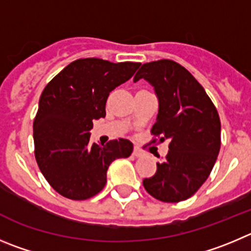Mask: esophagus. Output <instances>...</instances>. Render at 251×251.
<instances>
[{
    "label": "esophagus",
    "mask_w": 251,
    "mask_h": 251,
    "mask_svg": "<svg viewBox=\"0 0 251 251\" xmlns=\"http://www.w3.org/2000/svg\"><path fill=\"white\" fill-rule=\"evenodd\" d=\"M132 154L135 156V157H142V156H144V152H142L140 149H137V147H135V149H133Z\"/></svg>",
    "instance_id": "obj_1"
}]
</instances>
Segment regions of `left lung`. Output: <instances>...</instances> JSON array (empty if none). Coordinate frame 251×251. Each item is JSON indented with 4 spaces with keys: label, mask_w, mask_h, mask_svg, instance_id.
Segmentation results:
<instances>
[{
    "label": "left lung",
    "mask_w": 251,
    "mask_h": 251,
    "mask_svg": "<svg viewBox=\"0 0 251 251\" xmlns=\"http://www.w3.org/2000/svg\"><path fill=\"white\" fill-rule=\"evenodd\" d=\"M149 81L158 99L151 132L170 140L165 160L144 187L156 200H188L207 181L221 150V120L203 86L191 73L170 59L146 63L133 78Z\"/></svg>",
    "instance_id": "obj_1"
}]
</instances>
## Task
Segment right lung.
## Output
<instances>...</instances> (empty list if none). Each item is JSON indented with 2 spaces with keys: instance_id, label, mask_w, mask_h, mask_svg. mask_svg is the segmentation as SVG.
<instances>
[{
  "instance_id": "obj_1",
  "label": "right lung",
  "mask_w": 251,
  "mask_h": 251,
  "mask_svg": "<svg viewBox=\"0 0 251 251\" xmlns=\"http://www.w3.org/2000/svg\"><path fill=\"white\" fill-rule=\"evenodd\" d=\"M140 63L85 58L70 63L41 95L33 123L34 154L41 172L55 191L74 201L104 188L110 163L132 153L128 140L89 144L93 121L105 118L110 91L127 81Z\"/></svg>"
}]
</instances>
